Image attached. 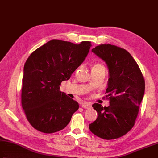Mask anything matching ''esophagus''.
Wrapping results in <instances>:
<instances>
[{"label":"esophagus","instance_id":"esophagus-1","mask_svg":"<svg viewBox=\"0 0 158 158\" xmlns=\"http://www.w3.org/2000/svg\"><path fill=\"white\" fill-rule=\"evenodd\" d=\"M82 107L85 109H89L92 107V105H91L89 103H87V102H85L82 104Z\"/></svg>","mask_w":158,"mask_h":158}]
</instances>
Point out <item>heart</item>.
Listing matches in <instances>:
<instances>
[{
	"label": "heart",
	"instance_id": "obj_1",
	"mask_svg": "<svg viewBox=\"0 0 158 158\" xmlns=\"http://www.w3.org/2000/svg\"><path fill=\"white\" fill-rule=\"evenodd\" d=\"M101 69H105V70H106V68H105L104 65L102 64L101 63L95 64L92 67V70H101Z\"/></svg>",
	"mask_w": 158,
	"mask_h": 158
}]
</instances>
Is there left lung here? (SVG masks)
<instances>
[{
	"label": "left lung",
	"mask_w": 158,
	"mask_h": 158,
	"mask_svg": "<svg viewBox=\"0 0 158 158\" xmlns=\"http://www.w3.org/2000/svg\"><path fill=\"white\" fill-rule=\"evenodd\" d=\"M92 51L108 66L110 77L106 97L110 101V106L93 105L98 117L89 128L102 139H115L134 126L144 94L145 81L136 61L124 48L101 44Z\"/></svg>",
	"instance_id": "left-lung-1"
}]
</instances>
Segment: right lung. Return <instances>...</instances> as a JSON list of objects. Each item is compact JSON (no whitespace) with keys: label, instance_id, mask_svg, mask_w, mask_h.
<instances>
[{"label":"right lung","instance_id":"add662e5","mask_svg":"<svg viewBox=\"0 0 158 158\" xmlns=\"http://www.w3.org/2000/svg\"><path fill=\"white\" fill-rule=\"evenodd\" d=\"M92 46L91 41L75 44L52 40L33 51L24 65L21 105L27 121L44 133L65 128L78 103L60 90L81 64Z\"/></svg>","mask_w":158,"mask_h":158}]
</instances>
